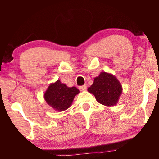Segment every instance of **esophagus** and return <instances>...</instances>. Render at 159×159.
Segmentation results:
<instances>
[{
    "label": "esophagus",
    "mask_w": 159,
    "mask_h": 159,
    "mask_svg": "<svg viewBox=\"0 0 159 159\" xmlns=\"http://www.w3.org/2000/svg\"><path fill=\"white\" fill-rule=\"evenodd\" d=\"M79 89H80V91H85V90H86V89H87V85H82V86H80Z\"/></svg>",
    "instance_id": "1"
}]
</instances>
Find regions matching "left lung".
Returning a JSON list of instances; mask_svg holds the SVG:
<instances>
[{
    "label": "left lung",
    "instance_id": "obj_1",
    "mask_svg": "<svg viewBox=\"0 0 159 159\" xmlns=\"http://www.w3.org/2000/svg\"><path fill=\"white\" fill-rule=\"evenodd\" d=\"M97 102L105 106L117 105L122 93V85L117 78L110 73L102 71L94 78L93 83L88 89Z\"/></svg>",
    "mask_w": 159,
    "mask_h": 159
}]
</instances>
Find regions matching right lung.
I'll return each mask as SVG.
<instances>
[{
    "instance_id": "add662e5",
    "label": "right lung",
    "mask_w": 159,
    "mask_h": 159,
    "mask_svg": "<svg viewBox=\"0 0 159 159\" xmlns=\"http://www.w3.org/2000/svg\"><path fill=\"white\" fill-rule=\"evenodd\" d=\"M80 92L78 88H69L57 80L56 82L49 85L44 94V98L53 109L63 111L71 106L75 96Z\"/></svg>"
}]
</instances>
